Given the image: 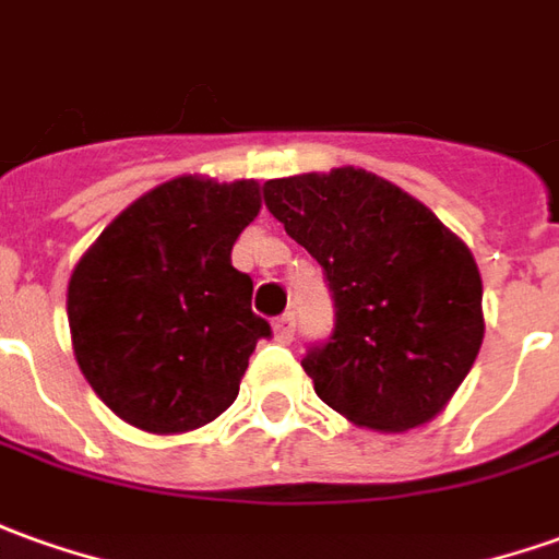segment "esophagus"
Returning <instances> with one entry per match:
<instances>
[{
	"label": "esophagus",
	"instance_id": "1",
	"mask_svg": "<svg viewBox=\"0 0 559 559\" xmlns=\"http://www.w3.org/2000/svg\"><path fill=\"white\" fill-rule=\"evenodd\" d=\"M273 334H276L280 344H288V341L295 337V317H292V313H283V317L273 322Z\"/></svg>",
	"mask_w": 559,
	"mask_h": 559
}]
</instances>
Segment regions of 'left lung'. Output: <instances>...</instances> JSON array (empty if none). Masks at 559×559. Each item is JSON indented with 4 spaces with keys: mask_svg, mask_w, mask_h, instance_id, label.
Listing matches in <instances>:
<instances>
[{
    "mask_svg": "<svg viewBox=\"0 0 559 559\" xmlns=\"http://www.w3.org/2000/svg\"><path fill=\"white\" fill-rule=\"evenodd\" d=\"M264 203L322 264L334 298L331 337L301 359L319 399L377 432L441 414L484 341V286L468 246L368 169L271 179Z\"/></svg>",
    "mask_w": 559,
    "mask_h": 559,
    "instance_id": "left-lung-1",
    "label": "left lung"
}]
</instances>
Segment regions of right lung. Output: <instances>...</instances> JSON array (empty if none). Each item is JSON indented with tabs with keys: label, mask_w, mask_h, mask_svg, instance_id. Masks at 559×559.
<instances>
[{
	"label": "right lung",
	"mask_w": 559,
	"mask_h": 559,
	"mask_svg": "<svg viewBox=\"0 0 559 559\" xmlns=\"http://www.w3.org/2000/svg\"><path fill=\"white\" fill-rule=\"evenodd\" d=\"M261 210L255 179L179 176L133 200L81 255L67 292L84 380L142 432L225 414L271 325L230 249Z\"/></svg>",
	"instance_id": "add662e5"
}]
</instances>
